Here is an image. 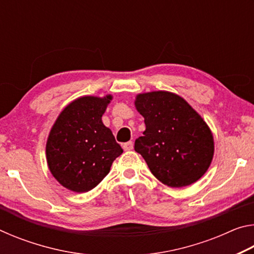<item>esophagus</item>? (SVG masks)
Segmentation results:
<instances>
[{"mask_svg": "<svg viewBox=\"0 0 254 254\" xmlns=\"http://www.w3.org/2000/svg\"><path fill=\"white\" fill-rule=\"evenodd\" d=\"M123 149L126 150V151H130V150H132L133 149V142H132V141H128V142L124 143L123 144Z\"/></svg>", "mask_w": 254, "mask_h": 254, "instance_id": "obj_1", "label": "esophagus"}]
</instances>
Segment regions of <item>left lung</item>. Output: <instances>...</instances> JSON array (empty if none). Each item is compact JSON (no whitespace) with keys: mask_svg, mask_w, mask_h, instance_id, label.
Returning <instances> with one entry per match:
<instances>
[{"mask_svg":"<svg viewBox=\"0 0 254 254\" xmlns=\"http://www.w3.org/2000/svg\"><path fill=\"white\" fill-rule=\"evenodd\" d=\"M136 111L144 118L145 131L134 150L158 180L169 187L196 183L209 168L214 137L204 119L171 92L137 94Z\"/></svg>","mask_w":254,"mask_h":254,"instance_id":"8db88e82","label":"left lung"}]
</instances>
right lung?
I'll list each match as a JSON object with an SVG mask.
<instances>
[{
  "mask_svg": "<svg viewBox=\"0 0 254 254\" xmlns=\"http://www.w3.org/2000/svg\"><path fill=\"white\" fill-rule=\"evenodd\" d=\"M112 95L81 96L69 103L51 127L46 144L49 170L75 192L96 187L123 150L102 122Z\"/></svg>",
  "mask_w": 254,
  "mask_h": 254,
  "instance_id": "right-lung-1",
  "label": "right lung"
}]
</instances>
